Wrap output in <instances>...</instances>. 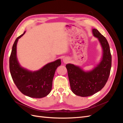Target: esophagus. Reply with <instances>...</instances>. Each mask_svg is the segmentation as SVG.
I'll use <instances>...</instances> for the list:
<instances>
[{
  "label": "esophagus",
  "instance_id": "esophagus-1",
  "mask_svg": "<svg viewBox=\"0 0 123 123\" xmlns=\"http://www.w3.org/2000/svg\"><path fill=\"white\" fill-rule=\"evenodd\" d=\"M62 61H63V62L65 63V64H67V63H68L69 62V59L68 57H64L63 58Z\"/></svg>",
  "mask_w": 123,
  "mask_h": 123
}]
</instances>
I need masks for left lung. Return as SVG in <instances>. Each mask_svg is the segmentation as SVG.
Wrapping results in <instances>:
<instances>
[{
  "instance_id": "8db88e82",
  "label": "left lung",
  "mask_w": 123,
  "mask_h": 123,
  "mask_svg": "<svg viewBox=\"0 0 123 123\" xmlns=\"http://www.w3.org/2000/svg\"><path fill=\"white\" fill-rule=\"evenodd\" d=\"M92 34L97 38L102 49L99 62L90 70H85L79 66L66 65L71 89L74 94L87 97L99 91L108 79L111 68V55L107 39L96 29Z\"/></svg>"
}]
</instances>
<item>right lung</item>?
I'll return each mask as SVG.
<instances>
[{"label": "right lung", "mask_w": 123, "mask_h": 123, "mask_svg": "<svg viewBox=\"0 0 123 123\" xmlns=\"http://www.w3.org/2000/svg\"><path fill=\"white\" fill-rule=\"evenodd\" d=\"M16 39L10 57V71L16 87L24 95L33 98H43L50 93L55 71L61 65V60L48 63L38 70L31 71L22 67L17 56L18 39L25 33Z\"/></svg>", "instance_id": "add662e5"}]
</instances>
